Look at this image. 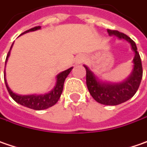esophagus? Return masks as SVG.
<instances>
[{
  "label": "esophagus",
  "instance_id": "obj_1",
  "mask_svg": "<svg viewBox=\"0 0 147 147\" xmlns=\"http://www.w3.org/2000/svg\"><path fill=\"white\" fill-rule=\"evenodd\" d=\"M85 60V58L84 57V56H78L77 58H76V63H82Z\"/></svg>",
  "mask_w": 147,
  "mask_h": 147
}]
</instances>
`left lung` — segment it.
Returning a JSON list of instances; mask_svg holds the SVG:
<instances>
[{
    "mask_svg": "<svg viewBox=\"0 0 147 147\" xmlns=\"http://www.w3.org/2000/svg\"><path fill=\"white\" fill-rule=\"evenodd\" d=\"M110 36L115 35L121 39H125L131 43V48L135 52V58L133 59L134 68L131 76L125 82L117 84H111L107 83L99 82L94 74L84 65L86 69V84L91 96L98 103L105 105H117L124 103L131 97L138 90L142 79V60L135 42L131 37L117 30L107 29Z\"/></svg>",
    "mask_w": 147,
    "mask_h": 147,
    "instance_id": "1",
    "label": "left lung"
}]
</instances>
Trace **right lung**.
Listing matches in <instances>:
<instances>
[{
    "label": "right lung",
    "instance_id": "add662e5",
    "mask_svg": "<svg viewBox=\"0 0 147 147\" xmlns=\"http://www.w3.org/2000/svg\"><path fill=\"white\" fill-rule=\"evenodd\" d=\"M41 26H35V27H32L29 30H27L26 32H24L22 34L28 32H32V31H36L37 29H40ZM13 45V44H12ZM12 45L10 48V51L8 52L7 53V56H6V59H5V63H6V61H7V58L10 55V52H11V49L12 47ZM73 68H70L60 73L57 76V83H56V86L54 87V89H53L50 93L46 94L44 95H18L15 93H13L10 88L8 87L7 85V83H6V80H5V73L4 71V80H5V86H6V89L8 90L11 97L13 99V100L16 101V103L23 105V106H26L27 108H30V109H32V110H42L47 109L53 105H54L58 100H59L60 96H61V94L63 92V84H64V81L65 79L67 78V76L68 75V74L71 72Z\"/></svg>",
    "mask_w": 147,
    "mask_h": 147
}]
</instances>
